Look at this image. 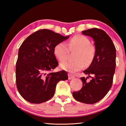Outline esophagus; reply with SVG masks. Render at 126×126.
<instances>
[{
  "instance_id": "34e87169",
  "label": "esophagus",
  "mask_w": 126,
  "mask_h": 126,
  "mask_svg": "<svg viewBox=\"0 0 126 126\" xmlns=\"http://www.w3.org/2000/svg\"><path fill=\"white\" fill-rule=\"evenodd\" d=\"M74 78V76L73 75H72L71 74H68V79H72Z\"/></svg>"
}]
</instances>
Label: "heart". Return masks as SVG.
<instances>
[{"label":"heart","mask_w":126,"mask_h":126,"mask_svg":"<svg viewBox=\"0 0 126 126\" xmlns=\"http://www.w3.org/2000/svg\"><path fill=\"white\" fill-rule=\"evenodd\" d=\"M69 50H77L74 57V62H65L62 63L60 67L62 69L70 73H74L80 71L88 65L93 61L95 54V49L88 38L83 35L74 36L66 44L61 42L55 46L54 53L57 58L60 62L65 61L67 58Z\"/></svg>","instance_id":"obj_1"}]
</instances>
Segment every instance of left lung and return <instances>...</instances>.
Masks as SVG:
<instances>
[{"label":"left lung","mask_w":126,"mask_h":126,"mask_svg":"<svg viewBox=\"0 0 126 126\" xmlns=\"http://www.w3.org/2000/svg\"><path fill=\"white\" fill-rule=\"evenodd\" d=\"M82 34L92 37L94 42L93 60L83 71L88 77L93 74L94 77L89 82L87 80L88 77L80 78L83 87L73 92V96L80 102L93 104L103 98L111 88L116 64V49L110 36L101 29H87Z\"/></svg>","instance_id":"1"}]
</instances>
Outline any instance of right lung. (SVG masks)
I'll list each match as a JSON object with an SVG mask.
<instances>
[{
	"label": "right lung",
	"mask_w": 126,
	"mask_h": 126,
	"mask_svg": "<svg viewBox=\"0 0 126 126\" xmlns=\"http://www.w3.org/2000/svg\"><path fill=\"white\" fill-rule=\"evenodd\" d=\"M48 29L39 30L28 37L20 46L16 63V83L22 97L32 103L50 99L56 85L68 79L64 71L52 72L58 65L54 49L69 38Z\"/></svg>",
	"instance_id": "obj_1"
}]
</instances>
